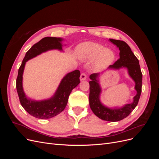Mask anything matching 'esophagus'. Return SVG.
Masks as SVG:
<instances>
[{
    "mask_svg": "<svg viewBox=\"0 0 159 159\" xmlns=\"http://www.w3.org/2000/svg\"><path fill=\"white\" fill-rule=\"evenodd\" d=\"M86 78H87V75H86L85 73H84V72H82V73L81 74V75H80V80L81 81L85 80H86Z\"/></svg>",
    "mask_w": 159,
    "mask_h": 159,
    "instance_id": "1",
    "label": "esophagus"
}]
</instances>
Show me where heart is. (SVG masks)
Segmentation results:
<instances>
[{
	"label": "heart",
	"instance_id": "obj_1",
	"mask_svg": "<svg viewBox=\"0 0 159 159\" xmlns=\"http://www.w3.org/2000/svg\"><path fill=\"white\" fill-rule=\"evenodd\" d=\"M76 54L83 60H95V66L98 70L109 66L115 59V54L112 50L105 49L102 44L93 42H87L80 44L76 49Z\"/></svg>",
	"mask_w": 159,
	"mask_h": 159
}]
</instances>
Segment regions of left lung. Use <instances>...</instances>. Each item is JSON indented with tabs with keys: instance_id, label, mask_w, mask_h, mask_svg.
<instances>
[{
	"instance_id": "left-lung-1",
	"label": "left lung",
	"mask_w": 159,
	"mask_h": 159,
	"mask_svg": "<svg viewBox=\"0 0 159 159\" xmlns=\"http://www.w3.org/2000/svg\"><path fill=\"white\" fill-rule=\"evenodd\" d=\"M110 41L116 45L120 50L119 58L109 68L119 69L126 67L129 74L135 82L137 95L134 96L132 103L127 104L120 109H109L103 105L99 102L101 89L97 80L98 74H92L89 75V106L93 113L99 119L107 121H118L129 116L133 109L136 107L140 98L142 89V72L140 68L139 60L131 51L126 42L122 40L110 39Z\"/></svg>"
}]
</instances>
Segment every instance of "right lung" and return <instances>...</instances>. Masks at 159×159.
I'll return each instance as SVG.
<instances>
[{
  "label": "right lung",
  "instance_id": "obj_1",
  "mask_svg": "<svg viewBox=\"0 0 159 159\" xmlns=\"http://www.w3.org/2000/svg\"><path fill=\"white\" fill-rule=\"evenodd\" d=\"M61 39L55 37H45L32 46L24 57L18 69L16 78V90L19 100L23 108L30 115L38 119H50L63 111L68 103L72 89L78 85L80 81V71L76 70L67 74L57 88L54 96L51 99L41 102H34L26 98L22 89V74L26 62L41 53L52 49L62 50Z\"/></svg>",
  "mask_w": 159,
  "mask_h": 159
}]
</instances>
